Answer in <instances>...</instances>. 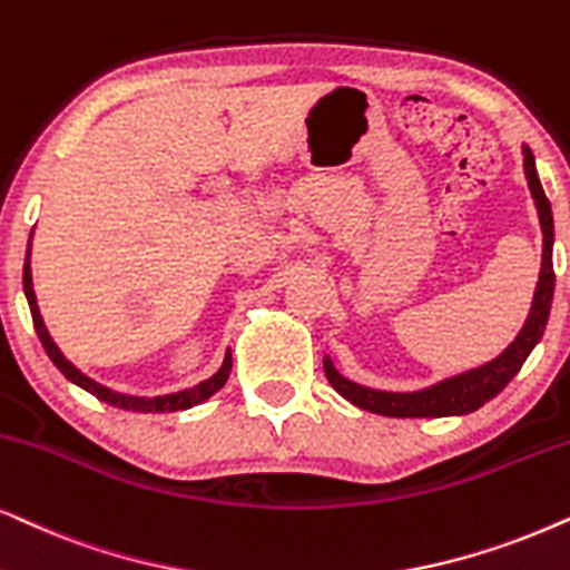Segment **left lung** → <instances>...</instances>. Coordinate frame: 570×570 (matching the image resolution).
I'll return each instance as SVG.
<instances>
[{
    "mask_svg": "<svg viewBox=\"0 0 570 570\" xmlns=\"http://www.w3.org/2000/svg\"><path fill=\"white\" fill-rule=\"evenodd\" d=\"M523 169H527L529 190L537 202L539 225H542V272L534 301H531L529 320L519 332V337L500 353L490 364L471 368V372L458 374L453 380H445L434 387L419 390V393H382V390H368L361 384L345 380L335 372L330 358H324V374L332 387L337 390L345 401H351L358 409L380 413V416L393 419H438V416H461L490 403L494 395L521 372L523 361L534 351V345L542 340L547 320H550L552 293H556V269H552V240H556V227H552V209L547 202L542 183H539L534 154L529 146H523Z\"/></svg>",
    "mask_w": 570,
    "mask_h": 570,
    "instance_id": "8db88e82",
    "label": "left lung"
}]
</instances>
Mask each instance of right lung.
Instances as JSON below:
<instances>
[{"label":"right lung","mask_w":570,"mask_h":570,"mask_svg":"<svg viewBox=\"0 0 570 570\" xmlns=\"http://www.w3.org/2000/svg\"><path fill=\"white\" fill-rule=\"evenodd\" d=\"M33 235V233H31ZM28 258H31V243H28V254H26V264H23V291H26V298H28V306H31V316H33V327L39 332V340L43 345V351H47V356L55 361V366L62 372L65 376L72 384H78V387H83L86 393H91L94 397H99V401H105L109 405H115V409H125V411H138V413H165V411H186V409H194V405L204 403L206 397H212L222 384L227 382V376H230V368H233V356L227 353L225 356V364L219 366V372L209 376V380L196 384V387L190 390H183V393H173V395H157V397H132V395H122V393H112L109 387H101L99 382L88 380L83 372H78L76 366L70 364L68 358L59 353V348L55 345V340L49 337L47 327H43V320L39 314V303H36V293H33V283H31V264H28Z\"/></svg>","instance_id":"right-lung-1"}]
</instances>
